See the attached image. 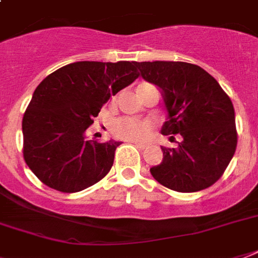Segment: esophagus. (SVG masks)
<instances>
[{
  "label": "esophagus",
  "instance_id": "esophagus-1",
  "mask_svg": "<svg viewBox=\"0 0 258 258\" xmlns=\"http://www.w3.org/2000/svg\"><path fill=\"white\" fill-rule=\"evenodd\" d=\"M133 143H134V145H135V146H137L138 149H141V150H145L146 147L149 146V145H146V143H139V142H133Z\"/></svg>",
  "mask_w": 258,
  "mask_h": 258
}]
</instances>
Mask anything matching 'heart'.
Here are the masks:
<instances>
[{
    "mask_svg": "<svg viewBox=\"0 0 258 258\" xmlns=\"http://www.w3.org/2000/svg\"><path fill=\"white\" fill-rule=\"evenodd\" d=\"M111 130L115 137L124 141H145L151 133V124L137 117L123 116L112 121Z\"/></svg>",
    "mask_w": 258,
    "mask_h": 258,
    "instance_id": "heart-1",
    "label": "heart"
}]
</instances>
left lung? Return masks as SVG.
<instances>
[{
    "instance_id": "1",
    "label": "left lung",
    "mask_w": 258,
    "mask_h": 258,
    "mask_svg": "<svg viewBox=\"0 0 258 258\" xmlns=\"http://www.w3.org/2000/svg\"><path fill=\"white\" fill-rule=\"evenodd\" d=\"M146 82L159 88L167 119L161 133H179L175 147H162L163 159L150 169L167 188L194 192L220 179L237 147L236 115L230 97L201 67L182 61L135 62Z\"/></svg>"
}]
</instances>
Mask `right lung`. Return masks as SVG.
<instances>
[{"instance_id": "add662e5", "label": "right lung", "mask_w": 258, "mask_h": 258, "mask_svg": "<svg viewBox=\"0 0 258 258\" xmlns=\"http://www.w3.org/2000/svg\"><path fill=\"white\" fill-rule=\"evenodd\" d=\"M138 76L135 61H76L38 84L22 135L24 159L42 183L78 192L108 174L120 142L87 141L86 131L105 101Z\"/></svg>"}]
</instances>
